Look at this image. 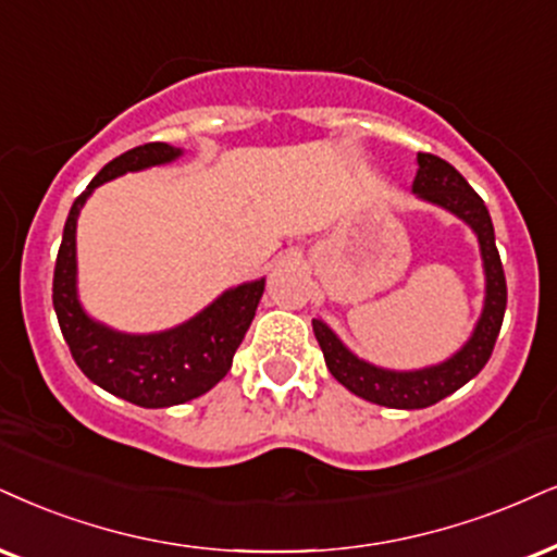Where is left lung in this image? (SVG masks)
Wrapping results in <instances>:
<instances>
[{
    "mask_svg": "<svg viewBox=\"0 0 557 557\" xmlns=\"http://www.w3.org/2000/svg\"><path fill=\"white\" fill-rule=\"evenodd\" d=\"M413 194L423 201L451 211L462 222H468L478 235L485 268V305L470 341L451 359L436 363V367L416 369V372H393V369L361 361L359 356H354L343 346L338 335L325 322L312 320L314 338H318L327 369L335 380L363 400L400 410L429 408V405L444 400L446 395L457 393L462 384H468L488 363L506 312V276L496 250L491 214L483 198L470 188V183L449 162L429 152H418Z\"/></svg>",
    "mask_w": 557,
    "mask_h": 557,
    "instance_id": "obj_1",
    "label": "left lung"
}]
</instances>
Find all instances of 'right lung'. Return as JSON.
Returning a JSON list of instances; mask_svg holds the SVG:
<instances>
[{"instance_id": "obj_1", "label": "right lung", "mask_w": 557, "mask_h": 557, "mask_svg": "<svg viewBox=\"0 0 557 557\" xmlns=\"http://www.w3.org/2000/svg\"><path fill=\"white\" fill-rule=\"evenodd\" d=\"M181 154V149L170 144L152 141L108 162L69 209L53 268V310L77 367L89 382L141 408L188 403L224 380L265 289V278L235 286L183 325L149 335L119 333L82 310L77 299V216L87 196L123 173L173 162Z\"/></svg>"}]
</instances>
